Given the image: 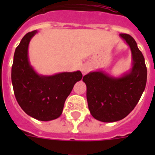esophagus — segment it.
Segmentation results:
<instances>
[{"label":"esophagus","mask_w":155,"mask_h":155,"mask_svg":"<svg viewBox=\"0 0 155 155\" xmlns=\"http://www.w3.org/2000/svg\"><path fill=\"white\" fill-rule=\"evenodd\" d=\"M90 69V66L88 64H84V65L81 67V71H82L83 74H86V73L88 71V70Z\"/></svg>","instance_id":"obj_1"}]
</instances>
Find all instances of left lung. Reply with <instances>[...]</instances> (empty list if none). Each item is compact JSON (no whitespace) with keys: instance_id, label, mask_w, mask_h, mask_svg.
<instances>
[{"instance_id":"left-lung-1","label":"left lung","mask_w":155,"mask_h":155,"mask_svg":"<svg viewBox=\"0 0 155 155\" xmlns=\"http://www.w3.org/2000/svg\"><path fill=\"white\" fill-rule=\"evenodd\" d=\"M132 52V68L121 77L115 78L103 71L85 75L83 81L87 86V101L90 113L103 122H114L125 118L137 105L144 92L147 69L144 56L134 38L120 34Z\"/></svg>"}]
</instances>
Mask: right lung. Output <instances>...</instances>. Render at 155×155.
Instances as JSON below:
<instances>
[{
	"label": "right lung",
	"mask_w": 155,
	"mask_h": 155,
	"mask_svg": "<svg viewBox=\"0 0 155 155\" xmlns=\"http://www.w3.org/2000/svg\"><path fill=\"white\" fill-rule=\"evenodd\" d=\"M37 33H27L16 48L11 79L16 100L23 111L37 120L48 121L60 117L67 97L83 75L80 71L50 76L36 73L29 62L28 47Z\"/></svg>",
	"instance_id": "obj_1"
}]
</instances>
